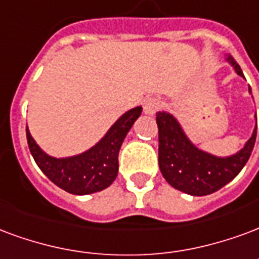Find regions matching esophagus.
<instances>
[{
	"label": "esophagus",
	"mask_w": 259,
	"mask_h": 259,
	"mask_svg": "<svg viewBox=\"0 0 259 259\" xmlns=\"http://www.w3.org/2000/svg\"><path fill=\"white\" fill-rule=\"evenodd\" d=\"M160 107H162V103L156 97H149L144 101V112L147 115H155L160 110Z\"/></svg>",
	"instance_id": "1"
}]
</instances>
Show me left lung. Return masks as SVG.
<instances>
[{"mask_svg": "<svg viewBox=\"0 0 259 259\" xmlns=\"http://www.w3.org/2000/svg\"><path fill=\"white\" fill-rule=\"evenodd\" d=\"M227 60L237 75L244 78L242 68L231 55H228ZM248 91L251 93L250 88ZM156 123L160 173L173 188L192 196L210 195L236 177L250 158L256 139L255 126L250 140L239 152L220 158L195 147L171 114L156 112Z\"/></svg>", "mask_w": 259, "mask_h": 259, "instance_id": "obj_1", "label": "left lung"}]
</instances>
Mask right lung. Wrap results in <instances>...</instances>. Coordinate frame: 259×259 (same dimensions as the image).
Masks as SVG:
<instances>
[{"label":"right lung","mask_w":259,"mask_h":259,"mask_svg":"<svg viewBox=\"0 0 259 259\" xmlns=\"http://www.w3.org/2000/svg\"><path fill=\"white\" fill-rule=\"evenodd\" d=\"M136 107L124 112L103 139L91 149L70 158H53L45 154L26 127L32 158L52 183L72 195H89L108 188L118 176V155L124 137L141 115Z\"/></svg>","instance_id":"obj_1"}]
</instances>
